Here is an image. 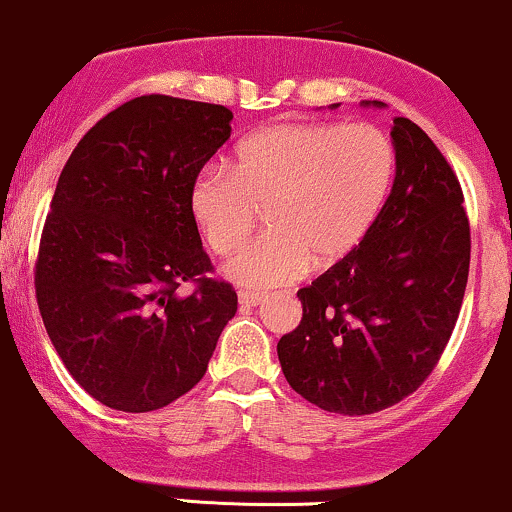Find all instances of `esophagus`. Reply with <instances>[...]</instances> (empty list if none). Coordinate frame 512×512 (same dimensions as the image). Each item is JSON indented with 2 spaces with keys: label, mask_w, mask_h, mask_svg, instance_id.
Wrapping results in <instances>:
<instances>
[{
  "label": "esophagus",
  "mask_w": 512,
  "mask_h": 512,
  "mask_svg": "<svg viewBox=\"0 0 512 512\" xmlns=\"http://www.w3.org/2000/svg\"><path fill=\"white\" fill-rule=\"evenodd\" d=\"M237 297L242 306H258L261 302H266V294H258V292H239Z\"/></svg>",
  "instance_id": "34e87169"
}]
</instances>
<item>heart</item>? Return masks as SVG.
Masks as SVG:
<instances>
[{
    "mask_svg": "<svg viewBox=\"0 0 512 512\" xmlns=\"http://www.w3.org/2000/svg\"><path fill=\"white\" fill-rule=\"evenodd\" d=\"M393 172V143L374 124H278L239 141L232 174L196 177L189 208L220 256L234 254L268 210V237L225 266L232 282L263 290L357 249L381 213Z\"/></svg>",
    "mask_w": 512,
    "mask_h": 512,
    "instance_id": "obj_1",
    "label": "heart"
}]
</instances>
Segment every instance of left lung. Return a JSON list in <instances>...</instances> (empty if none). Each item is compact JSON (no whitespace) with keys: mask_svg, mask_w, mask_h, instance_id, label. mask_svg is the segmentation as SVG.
<instances>
[{"mask_svg":"<svg viewBox=\"0 0 512 512\" xmlns=\"http://www.w3.org/2000/svg\"><path fill=\"white\" fill-rule=\"evenodd\" d=\"M390 138L395 179L381 213L357 249L297 292L302 321L278 342L292 390L350 417L393 407L429 378L470 273L458 177L407 117L393 119Z\"/></svg>","mask_w":512,"mask_h":512,"instance_id":"obj_1","label":"left lung"}]
</instances>
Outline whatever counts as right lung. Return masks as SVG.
I'll list each match as a JSON object with an SVG mask.
<instances>
[{
  "mask_svg": "<svg viewBox=\"0 0 512 512\" xmlns=\"http://www.w3.org/2000/svg\"><path fill=\"white\" fill-rule=\"evenodd\" d=\"M210 102L141 95L66 160L40 239L35 294L74 381L119 412H153L201 381L237 292L210 280L189 189L232 134ZM182 281L197 290L179 295Z\"/></svg>",
  "mask_w": 512,
  "mask_h": 512,
  "instance_id": "add662e5",
  "label": "right lung"
}]
</instances>
